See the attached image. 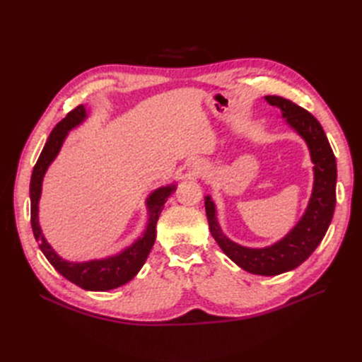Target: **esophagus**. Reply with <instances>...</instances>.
<instances>
[{"label": "esophagus", "instance_id": "obj_1", "mask_svg": "<svg viewBox=\"0 0 362 362\" xmlns=\"http://www.w3.org/2000/svg\"><path fill=\"white\" fill-rule=\"evenodd\" d=\"M196 173H202V168H194Z\"/></svg>", "mask_w": 362, "mask_h": 362}]
</instances>
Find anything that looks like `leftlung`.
<instances>
[{"mask_svg": "<svg viewBox=\"0 0 362 362\" xmlns=\"http://www.w3.org/2000/svg\"><path fill=\"white\" fill-rule=\"evenodd\" d=\"M266 101L279 108L282 117L310 149L314 164V185L303 216L279 242L266 247H246L229 240L222 233L211 196H205V211L210 233L226 257L254 275L275 276L300 266L323 240L335 210L337 163L320 122L311 113L282 96L269 95Z\"/></svg>", "mask_w": 362, "mask_h": 362, "instance_id": "8db88e82", "label": "left lung"}]
</instances>
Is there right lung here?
<instances>
[{
	"label": "right lung",
	"mask_w": 362,
	"mask_h": 362,
	"mask_svg": "<svg viewBox=\"0 0 362 362\" xmlns=\"http://www.w3.org/2000/svg\"><path fill=\"white\" fill-rule=\"evenodd\" d=\"M86 117L87 112L84 105H78L74 108L72 112L66 115V117L62 119L60 122L54 127L45 146H43L40 152L36 166L33 169L30 181L31 228L43 255L47 257V259L51 262V266L56 269L62 276H64L68 281L74 282L75 286H78L84 290L107 291L129 282L137 275L141 266L145 264L149 252L156 242V226L160 213L163 211V206L166 204L169 196L175 192V189H177V184H169L164 185V187H158L148 196V223L145 233L141 234V237H139L133 245L125 247L122 252H119L117 255L83 262H72L63 259L60 255H57V252L51 247L45 237H43L39 225V201L42 194V181L43 177H45V172L49 168V164L60 152L63 141L66 139L69 131L83 124Z\"/></svg>",
	"instance_id": "1"
}]
</instances>
